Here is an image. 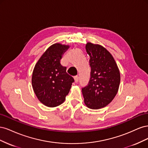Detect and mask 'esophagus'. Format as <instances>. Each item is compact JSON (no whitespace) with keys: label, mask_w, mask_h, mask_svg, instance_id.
I'll return each mask as SVG.
<instances>
[{"label":"esophagus","mask_w":148,"mask_h":148,"mask_svg":"<svg viewBox=\"0 0 148 148\" xmlns=\"http://www.w3.org/2000/svg\"><path fill=\"white\" fill-rule=\"evenodd\" d=\"M74 79H75V83H78L79 81V77L78 76H75V77H74Z\"/></svg>","instance_id":"esophagus-1"}]
</instances>
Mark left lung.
<instances>
[{
	"mask_svg": "<svg viewBox=\"0 0 148 148\" xmlns=\"http://www.w3.org/2000/svg\"><path fill=\"white\" fill-rule=\"evenodd\" d=\"M86 50L89 56L90 79L82 88L84 104L88 108L99 109L108 105L119 90L120 75L111 53L99 44L88 42Z\"/></svg>",
	"mask_w": 148,
	"mask_h": 148,
	"instance_id": "1",
	"label": "left lung"
}]
</instances>
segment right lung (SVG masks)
<instances>
[{
  "instance_id": "add662e5",
  "label": "right lung",
  "mask_w": 148,
  "mask_h": 148,
  "mask_svg": "<svg viewBox=\"0 0 148 148\" xmlns=\"http://www.w3.org/2000/svg\"><path fill=\"white\" fill-rule=\"evenodd\" d=\"M69 46L59 43L49 47L36 64L32 86L39 101L47 107L60 105L65 100L74 79L66 73L60 60Z\"/></svg>"
}]
</instances>
